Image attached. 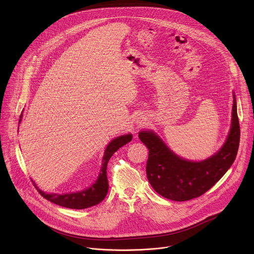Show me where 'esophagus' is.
I'll list each match as a JSON object with an SVG mask.
<instances>
[{"label": "esophagus", "mask_w": 254, "mask_h": 254, "mask_svg": "<svg viewBox=\"0 0 254 254\" xmlns=\"http://www.w3.org/2000/svg\"><path fill=\"white\" fill-rule=\"evenodd\" d=\"M134 121V124H135V126H141L142 125V123H143V121H142V119L140 118V117H136L135 119H133Z\"/></svg>", "instance_id": "1"}]
</instances>
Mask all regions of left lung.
<instances>
[{"label": "left lung", "instance_id": "1", "mask_svg": "<svg viewBox=\"0 0 254 254\" xmlns=\"http://www.w3.org/2000/svg\"><path fill=\"white\" fill-rule=\"evenodd\" d=\"M138 137L149 150L147 177L153 189L173 201L197 198L211 189L233 164L240 138L236 97L233 91L231 126L223 146L202 161L175 154L154 130H140Z\"/></svg>", "mask_w": 254, "mask_h": 254}]
</instances>
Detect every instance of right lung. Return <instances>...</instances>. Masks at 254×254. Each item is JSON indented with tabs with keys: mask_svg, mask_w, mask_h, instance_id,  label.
I'll return each instance as SVG.
<instances>
[{
	"mask_svg": "<svg viewBox=\"0 0 254 254\" xmlns=\"http://www.w3.org/2000/svg\"><path fill=\"white\" fill-rule=\"evenodd\" d=\"M22 118H23V114H21L20 116L19 125L22 121ZM131 138H132V134L127 133V134L117 136L116 138L110 141V143L107 144L104 150L101 168L99 170V174L95 180V182L92 183L89 187H87L84 190L65 193V194L46 193L36 186L35 182L33 183L35 187L39 191V193L45 199H47L48 201L56 205H59L65 208H70V209H85V208H89L94 205H97L105 198L108 192V181L106 176V167H107L108 161H110L112 156L120 148H122L123 146H125V144L129 142Z\"/></svg>",
	"mask_w": 254,
	"mask_h": 254,
	"instance_id": "right-lung-1",
	"label": "right lung"
}]
</instances>
